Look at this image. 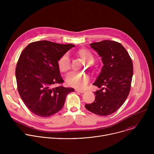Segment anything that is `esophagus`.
Listing matches in <instances>:
<instances>
[{"label": "esophagus", "mask_w": 154, "mask_h": 154, "mask_svg": "<svg viewBox=\"0 0 154 154\" xmlns=\"http://www.w3.org/2000/svg\"><path fill=\"white\" fill-rule=\"evenodd\" d=\"M75 91H76V92H78L80 93H83L85 92L84 90H79V89H76Z\"/></svg>", "instance_id": "1"}]
</instances>
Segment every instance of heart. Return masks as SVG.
Returning a JSON list of instances; mask_svg holds the SVG:
<instances>
[{"instance_id":"b5f03b06","label":"heart","mask_w":154,"mask_h":154,"mask_svg":"<svg viewBox=\"0 0 154 154\" xmlns=\"http://www.w3.org/2000/svg\"><path fill=\"white\" fill-rule=\"evenodd\" d=\"M77 55L85 62L88 63V66L91 67L92 63L94 62V58L93 54L86 49H81L77 52ZM58 66L60 71L62 72L68 71L71 68L70 58L67 54L62 55L58 60ZM66 82L70 86L75 88H83L89 82L90 77L88 74H79L74 72H71L66 77Z\"/></svg>"}]
</instances>
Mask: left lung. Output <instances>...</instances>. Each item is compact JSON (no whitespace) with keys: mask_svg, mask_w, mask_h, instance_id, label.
Returning a JSON list of instances; mask_svg holds the SVG:
<instances>
[{"mask_svg":"<svg viewBox=\"0 0 154 154\" xmlns=\"http://www.w3.org/2000/svg\"><path fill=\"white\" fill-rule=\"evenodd\" d=\"M90 45L102 58L103 66L93 84L100 90L94 93V101L86 104L85 108L96 115L108 116L118 110L129 94L133 63L126 49L118 42L104 40Z\"/></svg>","mask_w":154,"mask_h":154,"instance_id":"8db88e82","label":"left lung"}]
</instances>
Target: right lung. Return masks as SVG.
Returning a JSON list of instances; mask_svg holds the SVG:
<instances>
[{
    "mask_svg": "<svg viewBox=\"0 0 154 154\" xmlns=\"http://www.w3.org/2000/svg\"><path fill=\"white\" fill-rule=\"evenodd\" d=\"M75 45L49 41L33 42L24 49L18 60L16 78L19 94L33 114L49 117L63 108L72 88L54 87L64 81L57 62Z\"/></svg>",
    "mask_w": 154,
    "mask_h": 154,
    "instance_id": "add662e5",
    "label": "right lung"
}]
</instances>
